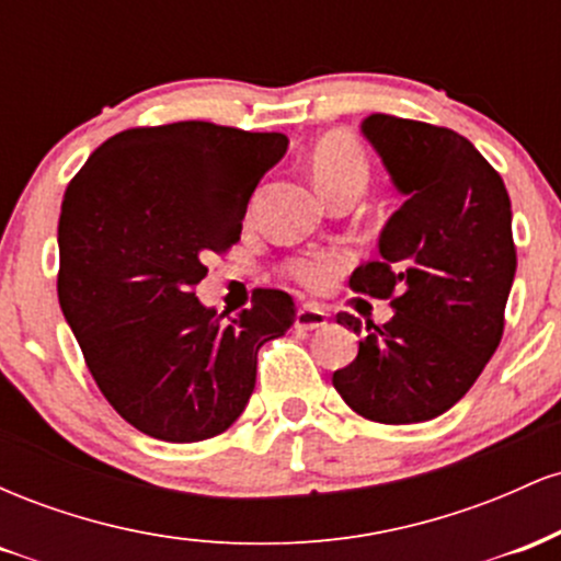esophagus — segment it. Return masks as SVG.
I'll use <instances>...</instances> for the list:
<instances>
[{
  "label": "esophagus",
  "mask_w": 561,
  "mask_h": 561,
  "mask_svg": "<svg viewBox=\"0 0 561 561\" xmlns=\"http://www.w3.org/2000/svg\"><path fill=\"white\" fill-rule=\"evenodd\" d=\"M327 324V311L319 306H300L295 313V327L298 330H319Z\"/></svg>",
  "instance_id": "esophagus-1"
}]
</instances>
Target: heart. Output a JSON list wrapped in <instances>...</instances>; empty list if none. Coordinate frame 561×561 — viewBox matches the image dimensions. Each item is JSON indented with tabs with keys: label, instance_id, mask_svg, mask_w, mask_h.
Returning <instances> with one entry per match:
<instances>
[{
	"label": "heart",
	"instance_id": "obj_1",
	"mask_svg": "<svg viewBox=\"0 0 561 561\" xmlns=\"http://www.w3.org/2000/svg\"><path fill=\"white\" fill-rule=\"evenodd\" d=\"M311 171L327 197L334 199L343 192H364L369 182V158L364 147L347 134H327L311 150ZM343 261L334 253H308L289 259L282 272L295 285L321 293L330 289L337 279Z\"/></svg>",
	"mask_w": 561,
	"mask_h": 561
}]
</instances>
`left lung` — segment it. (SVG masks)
Wrapping results in <instances>:
<instances>
[{
	"instance_id": "1",
	"label": "left lung",
	"mask_w": 561,
	"mask_h": 561,
	"mask_svg": "<svg viewBox=\"0 0 561 561\" xmlns=\"http://www.w3.org/2000/svg\"><path fill=\"white\" fill-rule=\"evenodd\" d=\"M364 134L405 203L379 237L382 259L358 266L351 287L390 300L396 317L366 324L332 385L364 420L427 422L465 398L501 343L517 272L512 203L499 171L446 126L377 113ZM337 324L362 332L347 311Z\"/></svg>"
}]
</instances>
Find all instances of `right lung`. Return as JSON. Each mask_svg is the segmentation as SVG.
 Returning <instances> with one entry per match:
<instances>
[{"instance_id":"1","label":"right lung","mask_w":561,"mask_h":561,"mask_svg":"<svg viewBox=\"0 0 561 561\" xmlns=\"http://www.w3.org/2000/svg\"><path fill=\"white\" fill-rule=\"evenodd\" d=\"M287 137L210 121L137 126L96 147L62 197L57 298L89 375L139 433L197 443L234 424L259 347L295 324L282 289L255 287L234 319L199 306L210 253L242 218Z\"/></svg>"}]
</instances>
